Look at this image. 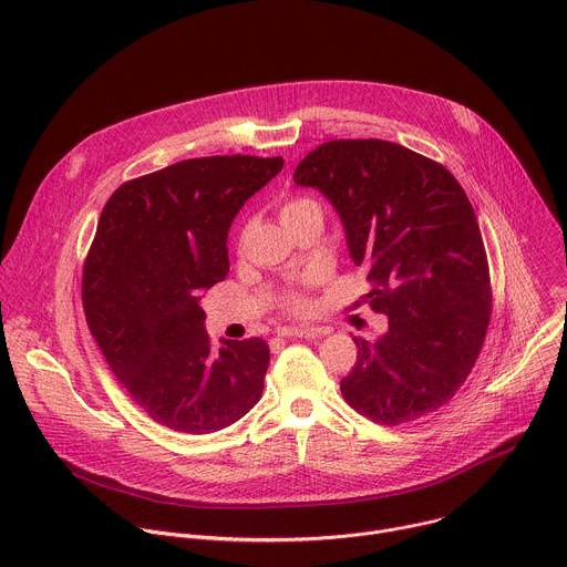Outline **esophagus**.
<instances>
[{"mask_svg":"<svg viewBox=\"0 0 567 567\" xmlns=\"http://www.w3.org/2000/svg\"><path fill=\"white\" fill-rule=\"evenodd\" d=\"M322 334H328V330H322V328H282V330H278V337H282V339H316Z\"/></svg>","mask_w":567,"mask_h":567,"instance_id":"obj_1","label":"esophagus"}]
</instances>
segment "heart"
<instances>
[{
	"label": "heart",
	"mask_w": 567,
	"mask_h": 567,
	"mask_svg": "<svg viewBox=\"0 0 567 567\" xmlns=\"http://www.w3.org/2000/svg\"><path fill=\"white\" fill-rule=\"evenodd\" d=\"M305 213H320L318 210V204L313 202V199H309V197H289V199H285L282 202V206H280V217H282V221H289V219H296V217H300V215H305ZM282 309L287 311V313H291V316H305V313H309L311 311V298L307 296V291L305 289H291V291H287L285 296H282Z\"/></svg>",
	"instance_id": "heart-1"
}]
</instances>
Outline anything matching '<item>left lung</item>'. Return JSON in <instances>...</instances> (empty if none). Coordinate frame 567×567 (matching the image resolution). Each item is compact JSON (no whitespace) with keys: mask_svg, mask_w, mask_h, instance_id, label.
I'll list each match as a JSON object with an SVG mask.
<instances>
[{"mask_svg":"<svg viewBox=\"0 0 567 567\" xmlns=\"http://www.w3.org/2000/svg\"><path fill=\"white\" fill-rule=\"evenodd\" d=\"M298 186L326 195L368 269L370 307L388 332L354 339L341 392L363 417L396 426L435 413L466 381L487 337L492 280L473 206L437 161L381 138H339L309 152Z\"/></svg>","mask_w":567,"mask_h":567,"instance_id":"obj_1","label":"left lung"}]
</instances>
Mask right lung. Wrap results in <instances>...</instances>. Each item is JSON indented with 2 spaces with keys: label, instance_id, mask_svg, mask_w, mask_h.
Here are the masks:
<instances>
[{
  "label": "right lung",
  "instance_id": "add662e5",
  "mask_svg": "<svg viewBox=\"0 0 567 567\" xmlns=\"http://www.w3.org/2000/svg\"><path fill=\"white\" fill-rule=\"evenodd\" d=\"M282 156H202L125 182L107 199L83 269V307L112 372L158 424L204 435L262 396L269 346L204 330L199 291L228 274V228Z\"/></svg>",
  "mask_w": 567,
  "mask_h": 567
}]
</instances>
